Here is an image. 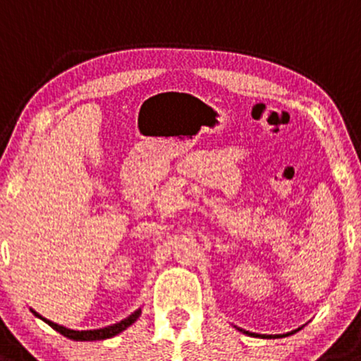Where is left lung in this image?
Masks as SVG:
<instances>
[{
  "instance_id": "obj_1",
  "label": "left lung",
  "mask_w": 361,
  "mask_h": 361,
  "mask_svg": "<svg viewBox=\"0 0 361 361\" xmlns=\"http://www.w3.org/2000/svg\"><path fill=\"white\" fill-rule=\"evenodd\" d=\"M259 338H274V336H266L264 334V336H259Z\"/></svg>"
}]
</instances>
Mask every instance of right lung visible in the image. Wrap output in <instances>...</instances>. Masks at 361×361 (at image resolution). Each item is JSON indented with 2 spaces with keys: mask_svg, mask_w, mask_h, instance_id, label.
Returning <instances> with one entry per match:
<instances>
[{
  "mask_svg": "<svg viewBox=\"0 0 361 361\" xmlns=\"http://www.w3.org/2000/svg\"><path fill=\"white\" fill-rule=\"evenodd\" d=\"M32 314L35 315V317L42 319L44 322L49 324L52 329H56L58 333H61L63 336H66V338L70 339H75V341H97V339H107V338H112V336L123 333L124 329H128L131 324H135L137 321V317L141 315V309H137L136 312H133L129 317L124 319V321L117 322V324H112V326L109 327H102V329H93V331H73V329H66V327L59 326V324L52 322V321H47V319H44L42 315H39L37 312L32 310Z\"/></svg>",
  "mask_w": 361,
  "mask_h": 361,
  "instance_id": "right-lung-1",
  "label": "right lung"
}]
</instances>
